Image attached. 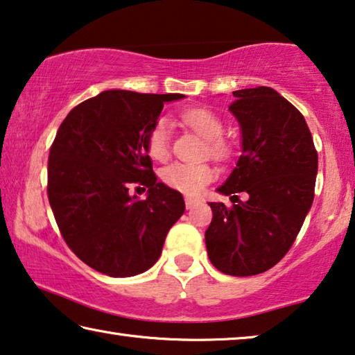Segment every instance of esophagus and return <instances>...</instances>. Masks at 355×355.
I'll list each match as a JSON object with an SVG mask.
<instances>
[{"mask_svg":"<svg viewBox=\"0 0 355 355\" xmlns=\"http://www.w3.org/2000/svg\"><path fill=\"white\" fill-rule=\"evenodd\" d=\"M198 205V200H195V198H185V208L187 209H192V208H195V206Z\"/></svg>","mask_w":355,"mask_h":355,"instance_id":"34e87169","label":"esophagus"}]
</instances>
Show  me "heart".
Segmentation results:
<instances>
[{
	"label": "heart",
	"mask_w": 355,
	"mask_h": 355,
	"mask_svg": "<svg viewBox=\"0 0 355 355\" xmlns=\"http://www.w3.org/2000/svg\"><path fill=\"white\" fill-rule=\"evenodd\" d=\"M184 122L201 138L208 141L212 155L222 157L227 154V146L220 139L223 123L214 112L205 107H192L182 114ZM171 143V122L168 117H159L152 123L146 136V149L154 160L163 162L170 154ZM162 181L168 187L185 195L200 193L206 184L214 178V171L208 165H195V163L174 162L165 166L160 173Z\"/></svg>",
	"instance_id": "obj_1"
}]
</instances>
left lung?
<instances>
[{
	"label": "left lung",
	"mask_w": 355,
	"mask_h": 355,
	"mask_svg": "<svg viewBox=\"0 0 355 355\" xmlns=\"http://www.w3.org/2000/svg\"><path fill=\"white\" fill-rule=\"evenodd\" d=\"M233 96L228 109L239 123L241 155L217 192L249 198L232 208L208 203L205 239L217 270L254 276L272 268L295 241L314 200L318 152L302 112L276 90L243 89Z\"/></svg>",
	"instance_id": "left-lung-1"
}]
</instances>
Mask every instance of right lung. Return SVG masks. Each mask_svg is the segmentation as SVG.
<instances>
[{
    "instance_id": "right-lung-1",
    "label": "right lung",
    "mask_w": 355,
    "mask_h": 355,
    "mask_svg": "<svg viewBox=\"0 0 355 355\" xmlns=\"http://www.w3.org/2000/svg\"><path fill=\"white\" fill-rule=\"evenodd\" d=\"M182 98L105 90L60 125L49 154V203L69 249L103 275L128 277L154 266L184 214L182 195L157 181L146 149L163 105ZM133 183L150 189L146 200L129 195Z\"/></svg>"
}]
</instances>
